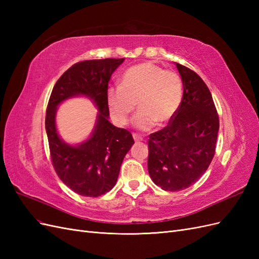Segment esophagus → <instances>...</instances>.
<instances>
[{
  "instance_id": "1",
  "label": "esophagus",
  "mask_w": 259,
  "mask_h": 259,
  "mask_svg": "<svg viewBox=\"0 0 259 259\" xmlns=\"http://www.w3.org/2000/svg\"><path fill=\"white\" fill-rule=\"evenodd\" d=\"M133 138H134L135 142H143V137L138 136L137 134H133Z\"/></svg>"
}]
</instances>
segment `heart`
Returning <instances> with one entry per match:
<instances>
[{"label":"heart","instance_id":"b5f03b06","mask_svg":"<svg viewBox=\"0 0 259 259\" xmlns=\"http://www.w3.org/2000/svg\"><path fill=\"white\" fill-rule=\"evenodd\" d=\"M183 98V83L177 73L164 70L152 62L133 66L124 72L121 85L107 91V105L117 126L128 122L136 104L135 127L151 130L158 122L168 123L177 113Z\"/></svg>","mask_w":259,"mask_h":259}]
</instances>
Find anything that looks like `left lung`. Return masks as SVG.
<instances>
[{"mask_svg":"<svg viewBox=\"0 0 259 259\" xmlns=\"http://www.w3.org/2000/svg\"><path fill=\"white\" fill-rule=\"evenodd\" d=\"M184 94L175 116L148 140V171L165 191L190 187L214 158L219 120L211 94L201 77L177 64Z\"/></svg>","mask_w":259,"mask_h":259,"instance_id":"left-lung-1","label":"left lung"}]
</instances>
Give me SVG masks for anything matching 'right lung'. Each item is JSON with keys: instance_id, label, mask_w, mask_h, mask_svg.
<instances>
[{"instance_id": "add662e5", "label": "right lung", "mask_w": 259, "mask_h": 259, "mask_svg": "<svg viewBox=\"0 0 259 259\" xmlns=\"http://www.w3.org/2000/svg\"><path fill=\"white\" fill-rule=\"evenodd\" d=\"M124 58L77 62L55 84L49 100L45 130L53 166L61 182L83 197L97 198L115 186L125 154L134 145L131 133L109 122L108 83ZM84 96L99 109L91 136L81 144L70 145L56 127L57 108L65 100Z\"/></svg>"}]
</instances>
